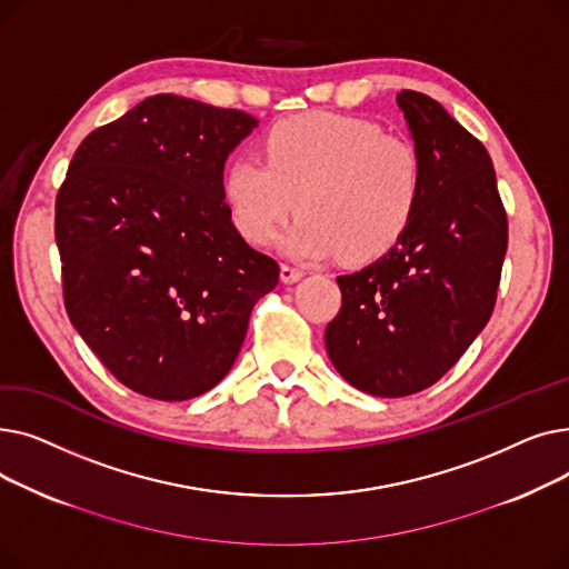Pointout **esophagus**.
<instances>
[{
  "label": "esophagus",
  "mask_w": 569,
  "mask_h": 569,
  "mask_svg": "<svg viewBox=\"0 0 569 569\" xmlns=\"http://www.w3.org/2000/svg\"><path fill=\"white\" fill-rule=\"evenodd\" d=\"M305 277V272L300 267H292V264H281V281L283 283H295Z\"/></svg>",
  "instance_id": "34e87169"
}]
</instances>
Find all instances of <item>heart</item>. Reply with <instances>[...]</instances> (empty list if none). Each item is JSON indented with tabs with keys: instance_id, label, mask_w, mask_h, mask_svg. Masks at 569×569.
I'll return each instance as SVG.
<instances>
[{
	"instance_id": "1",
	"label": "heart",
	"mask_w": 569,
	"mask_h": 569,
	"mask_svg": "<svg viewBox=\"0 0 569 569\" xmlns=\"http://www.w3.org/2000/svg\"><path fill=\"white\" fill-rule=\"evenodd\" d=\"M262 157L230 161L223 198L237 230L258 247L272 244L300 207L305 217L283 237L295 258H382L408 232L425 191L415 142L362 117L281 119L262 136Z\"/></svg>"
}]
</instances>
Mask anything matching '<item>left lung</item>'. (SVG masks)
Returning <instances> with one entry per match:
<instances>
[{"label":"left lung","instance_id":"1","mask_svg":"<svg viewBox=\"0 0 569 569\" xmlns=\"http://www.w3.org/2000/svg\"><path fill=\"white\" fill-rule=\"evenodd\" d=\"M425 191L401 242L337 277L341 311L327 325L335 369L373 397L422 392L489 322L507 251V214L485 144L427 94L401 89Z\"/></svg>","mask_w":569,"mask_h":569}]
</instances>
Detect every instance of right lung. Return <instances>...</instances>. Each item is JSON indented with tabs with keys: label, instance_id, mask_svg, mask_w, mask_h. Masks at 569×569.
<instances>
[{
	"label": "right lung",
	"instance_id": "1",
	"mask_svg": "<svg viewBox=\"0 0 569 569\" xmlns=\"http://www.w3.org/2000/svg\"><path fill=\"white\" fill-rule=\"evenodd\" d=\"M258 127L232 108L157 94L89 133L54 202L67 313L129 390L187 401L232 369L279 264L223 198L228 154Z\"/></svg>",
	"mask_w": 569,
	"mask_h": 569
}]
</instances>
